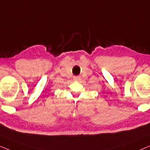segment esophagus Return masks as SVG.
<instances>
[{
	"label": "esophagus",
	"mask_w": 150,
	"mask_h": 150,
	"mask_svg": "<svg viewBox=\"0 0 150 150\" xmlns=\"http://www.w3.org/2000/svg\"><path fill=\"white\" fill-rule=\"evenodd\" d=\"M74 79L75 80V81H79L80 78L78 77H74Z\"/></svg>",
	"instance_id": "34e87169"
}]
</instances>
